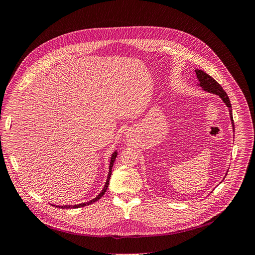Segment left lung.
<instances>
[{
    "label": "left lung",
    "mask_w": 255,
    "mask_h": 255,
    "mask_svg": "<svg viewBox=\"0 0 255 255\" xmlns=\"http://www.w3.org/2000/svg\"><path fill=\"white\" fill-rule=\"evenodd\" d=\"M195 73H196L197 80H199V82H200V86L205 91H208V92H211L213 94H216V96H219L223 100V102L226 104V105H227V107L229 108V112H230V119H231V123H232V127L234 129L231 103H230V100L227 96V93L225 92V90L223 89L221 85L218 82H216L213 78H211L209 74H207L206 72H204L203 70H200V69H196Z\"/></svg>",
    "instance_id": "1"
}]
</instances>
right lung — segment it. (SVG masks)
I'll return each mask as SVG.
<instances>
[{"label":"right lung","instance_id":"right-lung-1","mask_svg":"<svg viewBox=\"0 0 255 255\" xmlns=\"http://www.w3.org/2000/svg\"><path fill=\"white\" fill-rule=\"evenodd\" d=\"M117 155H118V152L117 151H115L112 153V155H111V159H110V165H109V173H108V176H107V181H106V184H105V186H104V188H103V190H102V192L96 197V199H93V200H91L90 202H87V203H84V204H79V205H74V206H58V207H60V208H66V209H68V208H80V207H84V206H87V205H90V204H92V203H94V202H97V201H99L101 197L105 194V192H106V190H107V188H108V185H109V181H110V176H111V169H112V166H113V163H115V161H116V157H117Z\"/></svg>","mask_w":255,"mask_h":255}]
</instances>
